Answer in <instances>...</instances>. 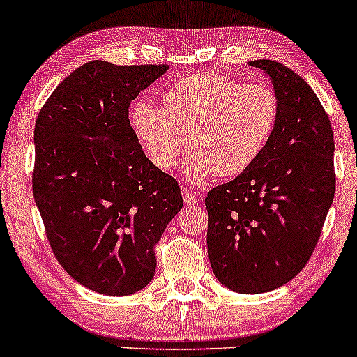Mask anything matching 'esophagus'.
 Returning a JSON list of instances; mask_svg holds the SVG:
<instances>
[{"instance_id": "1", "label": "esophagus", "mask_w": 357, "mask_h": 357, "mask_svg": "<svg viewBox=\"0 0 357 357\" xmlns=\"http://www.w3.org/2000/svg\"><path fill=\"white\" fill-rule=\"evenodd\" d=\"M183 199L186 204H196L199 202V198L196 196V192L191 190H186V188H183Z\"/></svg>"}]
</instances>
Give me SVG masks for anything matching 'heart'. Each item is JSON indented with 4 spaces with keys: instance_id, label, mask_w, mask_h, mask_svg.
<instances>
[{
    "instance_id": "heart-1",
    "label": "heart",
    "mask_w": 357,
    "mask_h": 357,
    "mask_svg": "<svg viewBox=\"0 0 357 357\" xmlns=\"http://www.w3.org/2000/svg\"><path fill=\"white\" fill-rule=\"evenodd\" d=\"M166 107L141 99L130 109V127L151 165L173 169L184 162L191 183L213 174L233 178L253 166L278 122L277 93L265 84H243L208 72L188 77L165 93Z\"/></svg>"
}]
</instances>
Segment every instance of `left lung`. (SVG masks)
<instances>
[{
  "label": "left lung",
  "mask_w": 357,
  "mask_h": 357,
  "mask_svg": "<svg viewBox=\"0 0 357 357\" xmlns=\"http://www.w3.org/2000/svg\"><path fill=\"white\" fill-rule=\"evenodd\" d=\"M277 93L278 122L245 173L208 192V255L238 294H264L305 267L334 199V134L310 85L285 65L253 60Z\"/></svg>",
  "instance_id": "8db88e82"
}]
</instances>
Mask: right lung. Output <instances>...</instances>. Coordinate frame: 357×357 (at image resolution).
Wrapping results in <instances>:
<instances>
[{
	"instance_id": "add662e5",
	"label": "right lung",
	"mask_w": 357,
	"mask_h": 357,
	"mask_svg": "<svg viewBox=\"0 0 357 357\" xmlns=\"http://www.w3.org/2000/svg\"><path fill=\"white\" fill-rule=\"evenodd\" d=\"M167 68L89 61L36 117L33 196L50 247L68 275L104 296L153 280L155 243L183 208L178 181L151 165L129 122L130 102Z\"/></svg>"
}]
</instances>
